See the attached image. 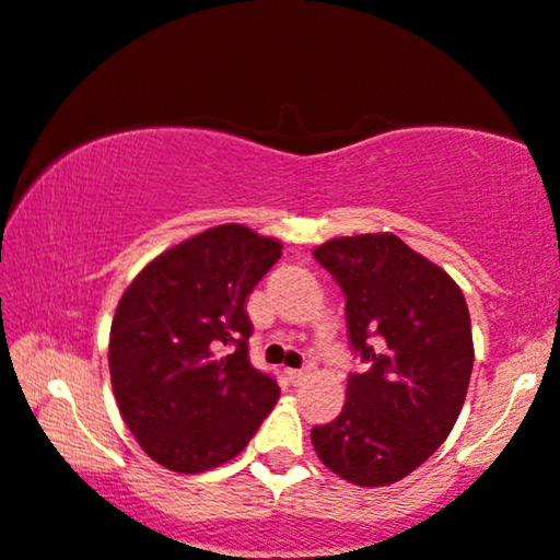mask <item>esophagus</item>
<instances>
[{
    "mask_svg": "<svg viewBox=\"0 0 560 560\" xmlns=\"http://www.w3.org/2000/svg\"><path fill=\"white\" fill-rule=\"evenodd\" d=\"M285 377H288V383H293V386H301V383L308 377V373H306V370L288 368V370H285Z\"/></svg>",
    "mask_w": 560,
    "mask_h": 560,
    "instance_id": "34e87169",
    "label": "esophagus"
}]
</instances>
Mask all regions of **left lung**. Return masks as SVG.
<instances>
[{
  "label": "left lung",
  "instance_id": "8db88e82",
  "mask_svg": "<svg viewBox=\"0 0 560 560\" xmlns=\"http://www.w3.org/2000/svg\"><path fill=\"white\" fill-rule=\"evenodd\" d=\"M316 262L345 293L347 337L365 373L342 413L311 430L326 468L358 486L401 481L447 440L468 394L474 337L453 278L394 234L331 238Z\"/></svg>",
  "mask_w": 560,
  "mask_h": 560
}]
</instances>
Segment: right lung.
Masks as SVG:
<instances>
[{"mask_svg":"<svg viewBox=\"0 0 560 560\" xmlns=\"http://www.w3.org/2000/svg\"><path fill=\"white\" fill-rule=\"evenodd\" d=\"M280 254L275 238L226 223L159 254L122 293L110 329L115 401L159 466H221L278 401V381L249 362L244 303Z\"/></svg>","mask_w":560,"mask_h":560,"instance_id":"obj_1","label":"right lung"}]
</instances>
